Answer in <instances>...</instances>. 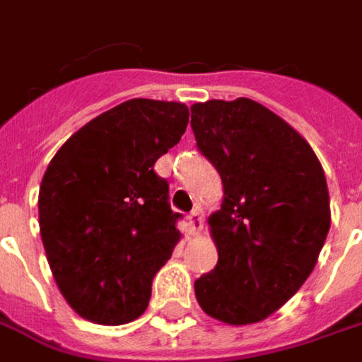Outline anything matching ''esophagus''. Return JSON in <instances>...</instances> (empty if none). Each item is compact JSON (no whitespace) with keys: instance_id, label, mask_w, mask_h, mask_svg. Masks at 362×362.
Listing matches in <instances>:
<instances>
[{"instance_id":"34e87169","label":"esophagus","mask_w":362,"mask_h":362,"mask_svg":"<svg viewBox=\"0 0 362 362\" xmlns=\"http://www.w3.org/2000/svg\"><path fill=\"white\" fill-rule=\"evenodd\" d=\"M187 224H189V230L193 234L203 230V213H201V209H193L191 211V214L187 216Z\"/></svg>"}]
</instances>
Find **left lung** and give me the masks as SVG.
Returning <instances> with one entry per match:
<instances>
[{
  "label": "left lung",
  "instance_id": "obj_1",
  "mask_svg": "<svg viewBox=\"0 0 362 362\" xmlns=\"http://www.w3.org/2000/svg\"><path fill=\"white\" fill-rule=\"evenodd\" d=\"M191 128L224 189L209 216L218 262L195 281L197 301L228 325L258 323L317 264L331 226L323 167L288 122L250 98L193 104Z\"/></svg>",
  "mask_w": 362,
  "mask_h": 362
}]
</instances>
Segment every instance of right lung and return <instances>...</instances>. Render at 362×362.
<instances>
[{
  "label": "right lung",
  "mask_w": 362,
  "mask_h": 362,
  "mask_svg": "<svg viewBox=\"0 0 362 362\" xmlns=\"http://www.w3.org/2000/svg\"><path fill=\"white\" fill-rule=\"evenodd\" d=\"M189 124L181 102L134 98L62 144L39 191V226L62 298L100 325L138 319L181 238L153 165Z\"/></svg>",
  "instance_id": "obj_1"
}]
</instances>
